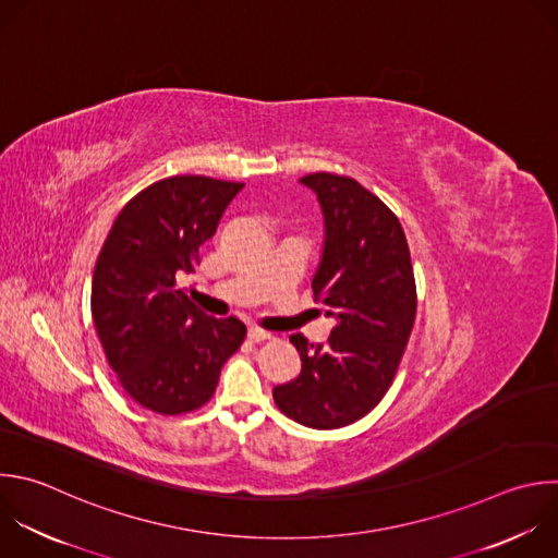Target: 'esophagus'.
Segmentation results:
<instances>
[{
	"mask_svg": "<svg viewBox=\"0 0 558 558\" xmlns=\"http://www.w3.org/2000/svg\"><path fill=\"white\" fill-rule=\"evenodd\" d=\"M247 337H250V341H254V343H260V341H267V339H271V332H267V330H263V328H250V332H247Z\"/></svg>",
	"mask_w": 558,
	"mask_h": 558,
	"instance_id": "34e87169",
	"label": "esophagus"
}]
</instances>
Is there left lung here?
Returning a JSON list of instances; mask_svg holds the SVG:
<instances>
[{
  "mask_svg": "<svg viewBox=\"0 0 558 558\" xmlns=\"http://www.w3.org/2000/svg\"><path fill=\"white\" fill-rule=\"evenodd\" d=\"M300 181L324 213V254L311 287L335 328L319 345L291 335L302 373L274 388V401L304 427L339 429L390 390L416 319V280L401 221L377 195L335 172Z\"/></svg>",
  "mask_w": 558,
  "mask_h": 558,
  "instance_id": "obj_1",
  "label": "left lung"
}]
</instances>
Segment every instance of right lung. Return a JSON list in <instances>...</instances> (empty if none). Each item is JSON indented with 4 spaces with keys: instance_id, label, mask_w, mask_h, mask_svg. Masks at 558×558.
<instances>
[{
    "instance_id": "add662e5",
    "label": "right lung",
    "mask_w": 558,
    "mask_h": 558,
    "mask_svg": "<svg viewBox=\"0 0 558 558\" xmlns=\"http://www.w3.org/2000/svg\"><path fill=\"white\" fill-rule=\"evenodd\" d=\"M245 183L174 174L150 183L118 215L94 269L92 317L109 367L144 410L204 408L223 363L245 341L236 317H210L179 287Z\"/></svg>"
}]
</instances>
